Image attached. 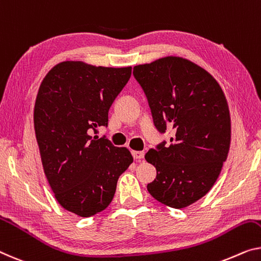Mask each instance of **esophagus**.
Here are the masks:
<instances>
[{
  "label": "esophagus",
  "mask_w": 261,
  "mask_h": 261,
  "mask_svg": "<svg viewBox=\"0 0 261 261\" xmlns=\"http://www.w3.org/2000/svg\"><path fill=\"white\" fill-rule=\"evenodd\" d=\"M132 155H134L135 159H138V161H141V159L144 158V152H143V151H132Z\"/></svg>",
  "instance_id": "34e87169"
}]
</instances>
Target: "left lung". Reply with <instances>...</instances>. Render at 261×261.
Instances as JSON below:
<instances>
[{"label":"left lung","instance_id":"left-lung-1","mask_svg":"<svg viewBox=\"0 0 261 261\" xmlns=\"http://www.w3.org/2000/svg\"><path fill=\"white\" fill-rule=\"evenodd\" d=\"M157 130H171V144L150 149L157 170L147 184L154 199L182 208L204 197L219 177L231 144L227 100L211 73L182 57L168 56L134 67Z\"/></svg>","mask_w":261,"mask_h":261}]
</instances>
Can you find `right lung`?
I'll return each instance as SVG.
<instances>
[{
  "instance_id": "obj_1",
  "label": "right lung",
  "mask_w": 261,
  "mask_h": 261,
  "mask_svg": "<svg viewBox=\"0 0 261 261\" xmlns=\"http://www.w3.org/2000/svg\"><path fill=\"white\" fill-rule=\"evenodd\" d=\"M131 69L65 61L46 73L38 89L34 126L44 173L62 207L80 217L108 207L119 176L134 162L126 147L91 136L108 125L109 109Z\"/></svg>"
}]
</instances>
